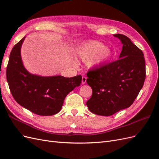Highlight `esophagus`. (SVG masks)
<instances>
[{"instance_id":"esophagus-1","label":"esophagus","mask_w":159,"mask_h":159,"mask_svg":"<svg viewBox=\"0 0 159 159\" xmlns=\"http://www.w3.org/2000/svg\"><path fill=\"white\" fill-rule=\"evenodd\" d=\"M86 80H87V78L85 76L82 77V80H81V84H85L86 82Z\"/></svg>"}]
</instances>
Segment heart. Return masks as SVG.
Listing matches in <instances>:
<instances>
[{
    "label": "heart",
    "instance_id": "obj_1",
    "mask_svg": "<svg viewBox=\"0 0 159 159\" xmlns=\"http://www.w3.org/2000/svg\"><path fill=\"white\" fill-rule=\"evenodd\" d=\"M77 55L81 61H88L90 68H96L107 62L111 57L112 52L103 43L93 40L80 46Z\"/></svg>",
    "mask_w": 159,
    "mask_h": 159
}]
</instances>
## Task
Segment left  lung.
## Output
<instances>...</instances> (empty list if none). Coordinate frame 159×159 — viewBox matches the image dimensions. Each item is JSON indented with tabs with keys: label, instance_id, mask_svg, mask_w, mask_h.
<instances>
[{
	"label": "left lung",
	"instance_id": "8db88e82",
	"mask_svg": "<svg viewBox=\"0 0 159 159\" xmlns=\"http://www.w3.org/2000/svg\"><path fill=\"white\" fill-rule=\"evenodd\" d=\"M113 36L123 44L119 60L89 70L87 74L92 95L86 104L91 112L103 116L131 106L146 77L143 52L127 36L121 34Z\"/></svg>",
	"mask_w": 159,
	"mask_h": 159
}]
</instances>
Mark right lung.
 Masks as SVG:
<instances>
[{
  "label": "right lung",
  "instance_id": "add662e5",
  "mask_svg": "<svg viewBox=\"0 0 159 159\" xmlns=\"http://www.w3.org/2000/svg\"><path fill=\"white\" fill-rule=\"evenodd\" d=\"M24 37L13 47L7 68V80L16 102L31 112L48 116L58 113L65 98L81 82V75L43 77L31 74L22 64L20 49Z\"/></svg>",
  "mask_w": 159,
  "mask_h": 159
}]
</instances>
